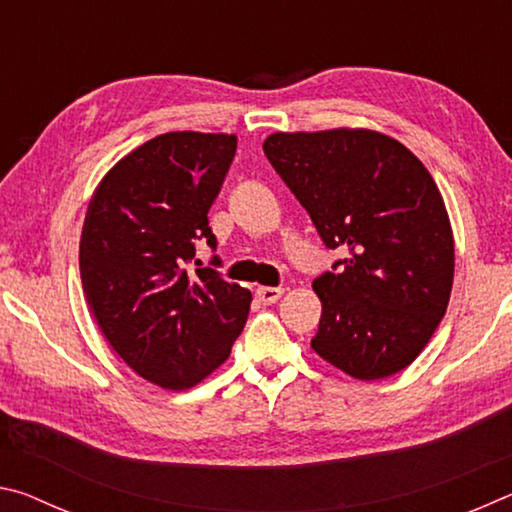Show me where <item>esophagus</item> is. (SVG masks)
Here are the masks:
<instances>
[{
  "instance_id": "esophagus-1",
  "label": "esophagus",
  "mask_w": 512,
  "mask_h": 512,
  "mask_svg": "<svg viewBox=\"0 0 512 512\" xmlns=\"http://www.w3.org/2000/svg\"><path fill=\"white\" fill-rule=\"evenodd\" d=\"M282 293H284L282 287H259L255 291V298L262 302V305H273V302L282 298Z\"/></svg>"
}]
</instances>
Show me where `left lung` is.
Instances as JSON below:
<instances>
[{
  "instance_id": "left-lung-1",
  "label": "left lung",
  "mask_w": 512,
  "mask_h": 512,
  "mask_svg": "<svg viewBox=\"0 0 512 512\" xmlns=\"http://www.w3.org/2000/svg\"><path fill=\"white\" fill-rule=\"evenodd\" d=\"M264 153L323 244L348 253L314 280L323 314L311 348L354 379L404 370L454 282L452 225L431 173L393 137L350 128L275 133Z\"/></svg>"
}]
</instances>
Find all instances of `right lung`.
I'll return each mask as SVG.
<instances>
[{
    "label": "right lung",
    "instance_id": "add662e5",
    "mask_svg": "<svg viewBox=\"0 0 512 512\" xmlns=\"http://www.w3.org/2000/svg\"><path fill=\"white\" fill-rule=\"evenodd\" d=\"M237 151L235 135L164 133L101 180L85 214L81 282L103 336L137 375L192 388L230 357L250 291L196 257L216 250L207 212ZM196 265L194 272L191 266Z\"/></svg>",
    "mask_w": 512,
    "mask_h": 512
}]
</instances>
